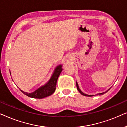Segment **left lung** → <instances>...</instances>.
I'll return each instance as SVG.
<instances>
[{"label": "left lung", "instance_id": "1", "mask_svg": "<svg viewBox=\"0 0 127 127\" xmlns=\"http://www.w3.org/2000/svg\"><path fill=\"white\" fill-rule=\"evenodd\" d=\"M76 86H77V88L78 91H79V93H80L81 95H84V96H94V95H88V94H85V93H83V92L81 91V90L80 89V88H79V85H78V83H77V81H76ZM110 88H109V90H107L106 91L103 92V93H99V94H96L95 95H103V94H105V93H106V92L108 91L109 90H110Z\"/></svg>", "mask_w": 127, "mask_h": 127}]
</instances>
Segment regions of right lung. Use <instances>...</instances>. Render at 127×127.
<instances>
[{
  "label": "right lung",
  "instance_id": "add662e5",
  "mask_svg": "<svg viewBox=\"0 0 127 127\" xmlns=\"http://www.w3.org/2000/svg\"><path fill=\"white\" fill-rule=\"evenodd\" d=\"M62 65H60L55 67L51 78L47 83H46L44 86H41L38 89L32 93H26L20 90L21 91L28 97L36 99H43L46 97L49 96L54 93L56 87L57 81L58 78L62 72Z\"/></svg>",
  "mask_w": 127,
  "mask_h": 127
}]
</instances>
